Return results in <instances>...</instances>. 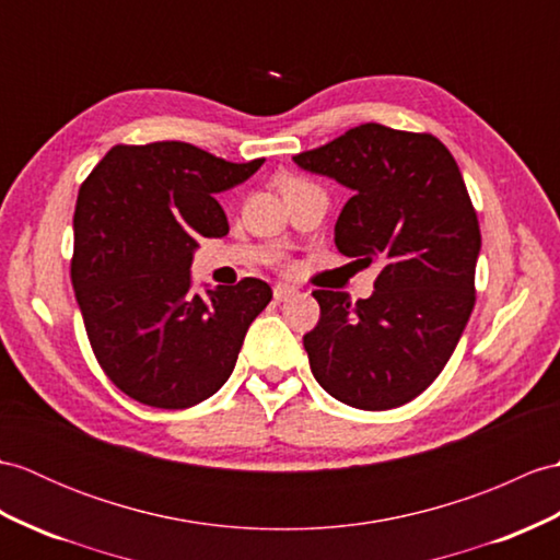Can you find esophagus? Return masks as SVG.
I'll return each mask as SVG.
<instances>
[{"label": "esophagus", "instance_id": "1", "mask_svg": "<svg viewBox=\"0 0 560 560\" xmlns=\"http://www.w3.org/2000/svg\"><path fill=\"white\" fill-rule=\"evenodd\" d=\"M298 293V289L295 285H289V283H277L275 285V301H289L291 295H295Z\"/></svg>", "mask_w": 560, "mask_h": 560}]
</instances>
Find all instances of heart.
<instances>
[{
	"label": "heart",
	"mask_w": 560,
	"mask_h": 560,
	"mask_svg": "<svg viewBox=\"0 0 560 560\" xmlns=\"http://www.w3.org/2000/svg\"><path fill=\"white\" fill-rule=\"evenodd\" d=\"M285 184H303V180H298V178H289V180H283V186Z\"/></svg>",
	"instance_id": "1"
}]
</instances>
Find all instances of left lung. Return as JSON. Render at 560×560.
<instances>
[{"mask_svg": "<svg viewBox=\"0 0 560 560\" xmlns=\"http://www.w3.org/2000/svg\"><path fill=\"white\" fill-rule=\"evenodd\" d=\"M310 174L353 192L336 219L346 257L380 265L370 298L315 291L317 327L303 336L319 386L360 410L420 396L456 350L475 305L482 236L460 168L434 136L362 124L295 154Z\"/></svg>", "mask_w": 560, "mask_h": 560, "instance_id": "1", "label": "left lung"}]
</instances>
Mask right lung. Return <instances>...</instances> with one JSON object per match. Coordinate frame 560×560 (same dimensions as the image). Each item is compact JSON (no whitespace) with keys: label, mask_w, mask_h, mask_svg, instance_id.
<instances>
[{"label":"right lung","mask_w":560,"mask_h":560,"mask_svg":"<svg viewBox=\"0 0 560 560\" xmlns=\"http://www.w3.org/2000/svg\"><path fill=\"white\" fill-rule=\"evenodd\" d=\"M265 160L233 164L190 142L116 145L78 190L71 281L95 358L126 396L178 410L231 376L269 283H205L192 291L200 238L229 221L217 192L248 180Z\"/></svg>","instance_id":"obj_1"}]
</instances>
